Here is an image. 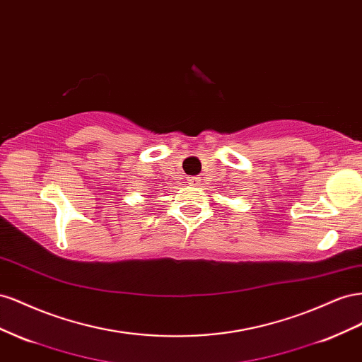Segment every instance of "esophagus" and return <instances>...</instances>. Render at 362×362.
Instances as JSON below:
<instances>
[{"label":"esophagus","instance_id":"34e87169","mask_svg":"<svg viewBox=\"0 0 362 362\" xmlns=\"http://www.w3.org/2000/svg\"><path fill=\"white\" fill-rule=\"evenodd\" d=\"M188 183L191 185V187H200V185H202V179H200V177H189V179H188Z\"/></svg>","mask_w":362,"mask_h":362}]
</instances>
